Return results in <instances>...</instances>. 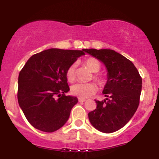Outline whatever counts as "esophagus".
<instances>
[{
  "label": "esophagus",
  "mask_w": 159,
  "mask_h": 159,
  "mask_svg": "<svg viewBox=\"0 0 159 159\" xmlns=\"http://www.w3.org/2000/svg\"><path fill=\"white\" fill-rule=\"evenodd\" d=\"M85 101H86V99H85V98H78V102H84Z\"/></svg>",
  "instance_id": "esophagus-1"
}]
</instances>
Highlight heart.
<instances>
[{
	"label": "heart",
	"mask_w": 159,
	"mask_h": 159,
	"mask_svg": "<svg viewBox=\"0 0 159 159\" xmlns=\"http://www.w3.org/2000/svg\"><path fill=\"white\" fill-rule=\"evenodd\" d=\"M84 65L92 72L97 73L101 69V63L97 59L93 57L88 58L84 61ZM66 78L68 81H73L75 78V64H72L66 71ZM93 79L100 86H103L106 83V79L104 76L98 74H95ZM97 91V86L94 83H77L71 87V93L73 96L81 98H85L96 93Z\"/></svg>",
	"instance_id": "heart-1"
}]
</instances>
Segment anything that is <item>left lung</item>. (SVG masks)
<instances>
[{"mask_svg":"<svg viewBox=\"0 0 159 159\" xmlns=\"http://www.w3.org/2000/svg\"><path fill=\"white\" fill-rule=\"evenodd\" d=\"M101 61L107 69V81L103 93L107 98L96 102L88 114L93 126L104 133H112L126 124L138 109L142 78L133 63L111 49H86Z\"/></svg>","mask_w":159,"mask_h":159,"instance_id":"1","label":"left lung"}]
</instances>
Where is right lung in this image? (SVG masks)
I'll return each mask as SVG.
<instances>
[{
    "label": "right lung",
    "instance_id": "obj_1",
    "mask_svg": "<svg viewBox=\"0 0 159 159\" xmlns=\"http://www.w3.org/2000/svg\"><path fill=\"white\" fill-rule=\"evenodd\" d=\"M84 52L48 49L30 57L20 71L18 101L35 129L53 132L66 123L78 98L66 96L69 90L66 71Z\"/></svg>",
    "mask_w": 159,
    "mask_h": 159
}]
</instances>
